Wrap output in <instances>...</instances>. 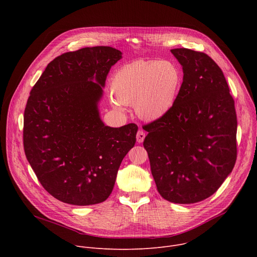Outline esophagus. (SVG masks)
I'll list each match as a JSON object with an SVG mask.
<instances>
[{"label":"esophagus","instance_id":"1","mask_svg":"<svg viewBox=\"0 0 257 257\" xmlns=\"http://www.w3.org/2000/svg\"><path fill=\"white\" fill-rule=\"evenodd\" d=\"M145 138V133L142 131V130H139L136 134V140L138 143H141Z\"/></svg>","mask_w":257,"mask_h":257}]
</instances>
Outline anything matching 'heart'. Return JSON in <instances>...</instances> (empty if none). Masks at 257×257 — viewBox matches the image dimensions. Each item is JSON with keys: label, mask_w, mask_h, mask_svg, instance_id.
Wrapping results in <instances>:
<instances>
[{"label": "heart", "mask_w": 257, "mask_h": 257, "mask_svg": "<svg viewBox=\"0 0 257 257\" xmlns=\"http://www.w3.org/2000/svg\"><path fill=\"white\" fill-rule=\"evenodd\" d=\"M183 81L179 66L170 61L138 60L121 67L112 78L113 105L133 104L137 116L156 121L173 108Z\"/></svg>", "instance_id": "heart-1"}]
</instances>
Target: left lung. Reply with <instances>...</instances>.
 Returning <instances> with one entry per match:
<instances>
[{
    "label": "left lung",
    "mask_w": 257,
    "mask_h": 257,
    "mask_svg": "<svg viewBox=\"0 0 257 257\" xmlns=\"http://www.w3.org/2000/svg\"><path fill=\"white\" fill-rule=\"evenodd\" d=\"M171 52L183 67V82L171 111L144 125L143 146L161 196L190 204L212 195L232 172L237 116L224 73L209 56Z\"/></svg>",
    "instance_id": "obj_1"
}]
</instances>
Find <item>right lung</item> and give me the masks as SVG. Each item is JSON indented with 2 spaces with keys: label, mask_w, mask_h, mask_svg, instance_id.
<instances>
[{
  "label": "right lung",
  "mask_w": 257,
  "mask_h": 257,
  "mask_svg": "<svg viewBox=\"0 0 257 257\" xmlns=\"http://www.w3.org/2000/svg\"><path fill=\"white\" fill-rule=\"evenodd\" d=\"M121 58L111 47L65 53L48 64L30 91L24 111L25 156L43 187L62 202L104 201L136 142V124L105 126L97 109L107 73Z\"/></svg>",
  "instance_id": "add662e5"
}]
</instances>
